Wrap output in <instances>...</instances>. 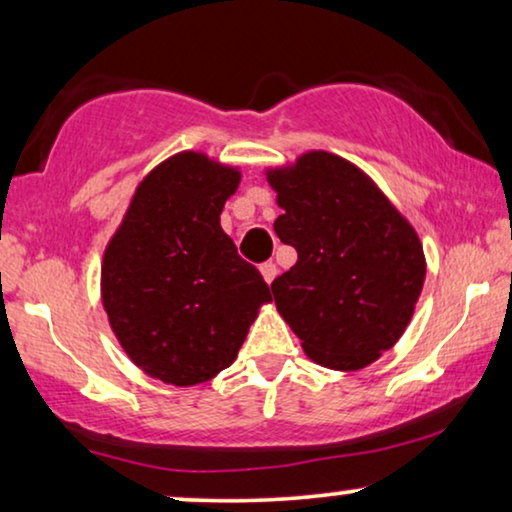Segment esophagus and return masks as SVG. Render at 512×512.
<instances>
[{"mask_svg": "<svg viewBox=\"0 0 512 512\" xmlns=\"http://www.w3.org/2000/svg\"><path fill=\"white\" fill-rule=\"evenodd\" d=\"M261 275H263V279H265V282H268V284H272V282H275V277H277V265L275 263H263L261 265Z\"/></svg>", "mask_w": 512, "mask_h": 512, "instance_id": "esophagus-1", "label": "esophagus"}]
</instances>
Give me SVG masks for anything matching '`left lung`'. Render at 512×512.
Returning <instances> with one entry per match:
<instances>
[{"label":"left lung","mask_w":512,"mask_h":512,"mask_svg":"<svg viewBox=\"0 0 512 512\" xmlns=\"http://www.w3.org/2000/svg\"><path fill=\"white\" fill-rule=\"evenodd\" d=\"M275 233L298 251L272 282L277 312L314 363L361 370L408 328L426 277L422 242L373 179L328 151L270 167Z\"/></svg>","instance_id":"left-lung-1"}]
</instances>
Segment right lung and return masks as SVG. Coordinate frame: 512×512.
Masks as SVG:
<instances>
[{"label": "right lung", "instance_id": "obj_1", "mask_svg": "<svg viewBox=\"0 0 512 512\" xmlns=\"http://www.w3.org/2000/svg\"><path fill=\"white\" fill-rule=\"evenodd\" d=\"M242 174L200 151L139 181L102 258V305L123 352L149 377L193 387L228 368L270 286L237 256L221 212Z\"/></svg>", "mask_w": 512, "mask_h": 512}]
</instances>
